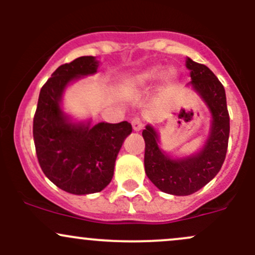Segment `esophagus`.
Wrapping results in <instances>:
<instances>
[{"mask_svg":"<svg viewBox=\"0 0 255 255\" xmlns=\"http://www.w3.org/2000/svg\"><path fill=\"white\" fill-rule=\"evenodd\" d=\"M132 127H133V130H134V132H139V130H142L143 127H144L143 121L140 120V118H138V117L133 118Z\"/></svg>","mask_w":255,"mask_h":255,"instance_id":"obj_1","label":"esophagus"}]
</instances>
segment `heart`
<instances>
[{"mask_svg": "<svg viewBox=\"0 0 255 255\" xmlns=\"http://www.w3.org/2000/svg\"><path fill=\"white\" fill-rule=\"evenodd\" d=\"M165 70H164L163 66L160 65H153L149 66V68L143 69V70L137 71L134 74H130L129 76H127V79L125 80V86L129 90H139L143 87L149 86L153 82L158 81L159 79L163 78L165 75ZM173 73L166 74V79L171 78Z\"/></svg>", "mask_w": 255, "mask_h": 255, "instance_id": "obj_1", "label": "heart"}]
</instances>
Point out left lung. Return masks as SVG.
<instances>
[{"mask_svg":"<svg viewBox=\"0 0 255 255\" xmlns=\"http://www.w3.org/2000/svg\"><path fill=\"white\" fill-rule=\"evenodd\" d=\"M191 87L205 102L211 113L208 135L196 153L173 156L160 146L155 128L146 125L142 135L145 142V174L160 191L176 196H187L208 184L218 174L227 153L230 137V115L227 111L225 87L206 65L186 58Z\"/></svg>","mask_w":255,"mask_h":255,"instance_id":"left-lung-1","label":"left lung"}]
</instances>
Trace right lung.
Instances as JSON below:
<instances>
[{"label": "right lung", "mask_w": 255, "mask_h": 255, "mask_svg": "<svg viewBox=\"0 0 255 255\" xmlns=\"http://www.w3.org/2000/svg\"><path fill=\"white\" fill-rule=\"evenodd\" d=\"M96 56H80L60 65L42 87L33 120V138L43 173L59 189L74 195L100 192L111 182L115 163L132 132L120 123L75 121L63 110L69 85L97 73Z\"/></svg>", "instance_id": "1"}]
</instances>
